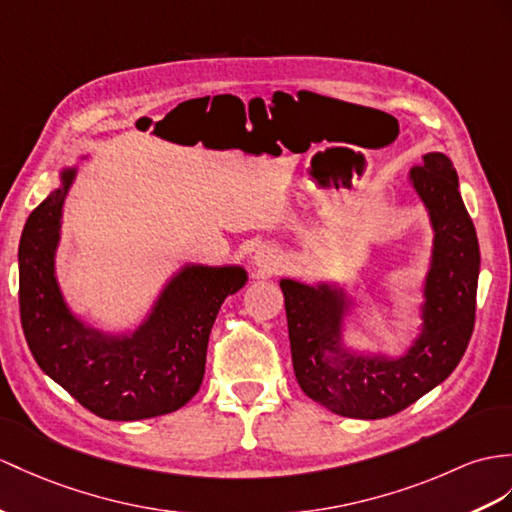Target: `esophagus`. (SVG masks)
I'll return each mask as SVG.
<instances>
[{
	"label": "esophagus",
	"instance_id": "1",
	"mask_svg": "<svg viewBox=\"0 0 512 512\" xmlns=\"http://www.w3.org/2000/svg\"><path fill=\"white\" fill-rule=\"evenodd\" d=\"M284 265V254L282 249L278 245L273 243H263L256 247L254 252V267L260 271V273H278Z\"/></svg>",
	"mask_w": 512,
	"mask_h": 512
}]
</instances>
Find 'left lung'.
Masks as SVG:
<instances>
[{
    "mask_svg": "<svg viewBox=\"0 0 512 512\" xmlns=\"http://www.w3.org/2000/svg\"><path fill=\"white\" fill-rule=\"evenodd\" d=\"M408 184L426 210L432 245L419 282L421 323L406 350H360L350 339L363 302L343 280L282 278L297 384L330 413L382 419L439 386L463 358L476 319L480 247L452 160L428 152Z\"/></svg>",
    "mask_w": 512,
    "mask_h": 512,
    "instance_id": "left-lung-1",
    "label": "left lung"
}]
</instances>
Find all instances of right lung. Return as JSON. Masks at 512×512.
<instances>
[{"label":"right lung","mask_w":512,"mask_h":512,"mask_svg":"<svg viewBox=\"0 0 512 512\" xmlns=\"http://www.w3.org/2000/svg\"><path fill=\"white\" fill-rule=\"evenodd\" d=\"M78 173L80 162L58 169L56 189L21 232L19 306L28 347L36 365L97 417L139 421L173 413L202 386L210 330L226 297L247 284V269L184 263L139 321L97 326L69 304L56 273L62 213Z\"/></svg>","instance_id":"obj_1"}]
</instances>
